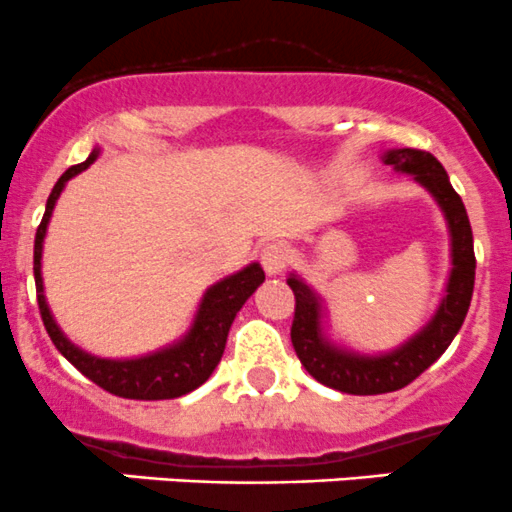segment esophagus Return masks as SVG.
<instances>
[{
    "label": "esophagus",
    "instance_id": "34e87169",
    "mask_svg": "<svg viewBox=\"0 0 512 512\" xmlns=\"http://www.w3.org/2000/svg\"><path fill=\"white\" fill-rule=\"evenodd\" d=\"M291 263V251L283 244H266L261 249V266L268 276H278Z\"/></svg>",
    "mask_w": 512,
    "mask_h": 512
}]
</instances>
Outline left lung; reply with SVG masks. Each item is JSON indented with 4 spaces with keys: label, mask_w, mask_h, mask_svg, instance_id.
<instances>
[{
    "label": "left lung",
    "mask_w": 512,
    "mask_h": 512,
    "mask_svg": "<svg viewBox=\"0 0 512 512\" xmlns=\"http://www.w3.org/2000/svg\"><path fill=\"white\" fill-rule=\"evenodd\" d=\"M383 161L401 174H411L438 201L450 229L453 268H450L445 296L435 316L401 348L383 356H361V353L343 351L326 341L321 331V301L311 291V286L291 273L288 286L296 296L291 343L296 348L298 361L318 383L341 393H351V396H378V393L398 391L416 381L450 346L455 333L463 326L470 298H473V231H470L463 201L450 186L440 161L421 149H391L383 154Z\"/></svg>",
    "instance_id": "1"
}]
</instances>
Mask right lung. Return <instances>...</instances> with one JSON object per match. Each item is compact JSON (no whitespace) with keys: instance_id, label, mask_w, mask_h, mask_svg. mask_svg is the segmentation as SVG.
<instances>
[{"instance_id":"1","label":"right lung","mask_w":512,"mask_h":512,"mask_svg":"<svg viewBox=\"0 0 512 512\" xmlns=\"http://www.w3.org/2000/svg\"><path fill=\"white\" fill-rule=\"evenodd\" d=\"M99 156V149L89 154V159L82 164L72 166L62 174V179L54 184L52 194L47 199V211L42 216L37 236H34V281H37V303L39 313H42L44 328H47L49 338L57 346V351L72 363L77 371H82L89 381L104 391L114 393L119 398H134V401H166V398H179L199 388L201 383L209 381L214 368L219 366L221 356H224L226 338H229V328L234 323L236 313L241 311L251 293L263 283V268L258 263H249L244 271L226 276L216 286L201 298V306L196 311L194 326L189 328L179 343L161 351L149 353V356L131 358V361H109V358H96L91 353L82 351L74 346L59 326L54 323L52 313H49L47 298H44V283H42V244L44 234H47V224L52 219L54 204H57L59 194H62L64 184L86 166L94 164Z\"/></svg>"}]
</instances>
